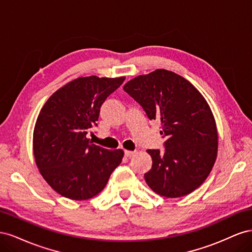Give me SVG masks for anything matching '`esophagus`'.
I'll use <instances>...</instances> for the list:
<instances>
[{
  "label": "esophagus",
  "instance_id": "esophagus-1",
  "mask_svg": "<svg viewBox=\"0 0 252 252\" xmlns=\"http://www.w3.org/2000/svg\"><path fill=\"white\" fill-rule=\"evenodd\" d=\"M124 155H125V157H127V158H131V157H133V156L135 155V151L125 150V151H124Z\"/></svg>",
  "mask_w": 252,
  "mask_h": 252
}]
</instances>
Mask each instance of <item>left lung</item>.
<instances>
[{
	"label": "left lung",
	"instance_id": "obj_1",
	"mask_svg": "<svg viewBox=\"0 0 252 252\" xmlns=\"http://www.w3.org/2000/svg\"><path fill=\"white\" fill-rule=\"evenodd\" d=\"M124 90L149 120L161 122L164 151L148 149L151 169L144 174L159 195L180 197L203 184L216 162V122L203 95L181 75L158 69L129 81Z\"/></svg>",
	"mask_w": 252,
	"mask_h": 252
}]
</instances>
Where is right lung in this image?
<instances>
[{"mask_svg":"<svg viewBox=\"0 0 252 252\" xmlns=\"http://www.w3.org/2000/svg\"><path fill=\"white\" fill-rule=\"evenodd\" d=\"M125 78H79L45 103L33 131V154L43 178L68 199L87 200L101 192L124 152L91 144L103 103Z\"/></svg>","mask_w":252,"mask_h":252,"instance_id":"add662e5","label":"right lung"}]
</instances>
